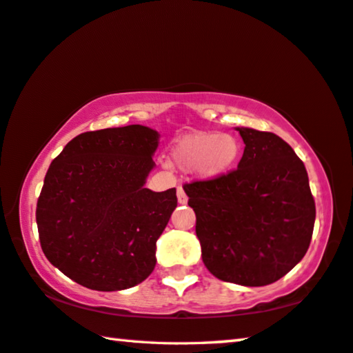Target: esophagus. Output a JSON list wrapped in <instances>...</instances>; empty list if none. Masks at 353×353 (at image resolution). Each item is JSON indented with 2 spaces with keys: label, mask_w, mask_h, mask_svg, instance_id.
Instances as JSON below:
<instances>
[{
  "label": "esophagus",
  "mask_w": 353,
  "mask_h": 353,
  "mask_svg": "<svg viewBox=\"0 0 353 353\" xmlns=\"http://www.w3.org/2000/svg\"><path fill=\"white\" fill-rule=\"evenodd\" d=\"M177 201H179V203H187V201H188V197H187V194H185L182 187L177 188Z\"/></svg>",
  "instance_id": "esophagus-1"
}]
</instances>
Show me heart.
I'll use <instances>...</instances> for the list:
<instances>
[{"mask_svg":"<svg viewBox=\"0 0 353 353\" xmlns=\"http://www.w3.org/2000/svg\"><path fill=\"white\" fill-rule=\"evenodd\" d=\"M239 151V142L230 134L197 131L179 140L171 151V160L179 170L194 171L203 179H216L233 168Z\"/></svg>","mask_w":353,"mask_h":353,"instance_id":"b5f03b06","label":"heart"}]
</instances>
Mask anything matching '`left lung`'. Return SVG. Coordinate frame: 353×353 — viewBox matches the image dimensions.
<instances>
[{"instance_id":"8db88e82","label":"left lung","mask_w":353,"mask_h":353,"mask_svg":"<svg viewBox=\"0 0 353 353\" xmlns=\"http://www.w3.org/2000/svg\"><path fill=\"white\" fill-rule=\"evenodd\" d=\"M245 143L238 168L185 183L202 261L225 283L261 287L304 258L315 225L305 166L273 132L236 128Z\"/></svg>"}]
</instances>
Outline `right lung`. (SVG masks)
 I'll use <instances>...</instances> for the list:
<instances>
[{"mask_svg":"<svg viewBox=\"0 0 353 353\" xmlns=\"http://www.w3.org/2000/svg\"><path fill=\"white\" fill-rule=\"evenodd\" d=\"M159 132L148 126L83 132L50 163L37 202L43 253L77 284L125 290L156 267V242L177 207L176 188L154 193Z\"/></svg>","mask_w":353,"mask_h":353,"instance_id":"obj_1","label":"right lung"}]
</instances>
